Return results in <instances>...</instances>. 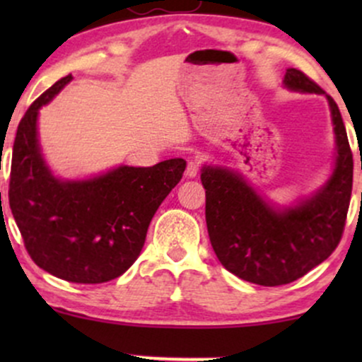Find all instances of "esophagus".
<instances>
[{"label":"esophagus","instance_id":"34e87169","mask_svg":"<svg viewBox=\"0 0 362 362\" xmlns=\"http://www.w3.org/2000/svg\"><path fill=\"white\" fill-rule=\"evenodd\" d=\"M197 173H199L197 161H189V165H187V170H185V175L194 178V177H197Z\"/></svg>","mask_w":362,"mask_h":362}]
</instances>
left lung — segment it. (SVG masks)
I'll list each match as a JSON object with an SVG mask.
<instances>
[{
	"mask_svg": "<svg viewBox=\"0 0 362 362\" xmlns=\"http://www.w3.org/2000/svg\"><path fill=\"white\" fill-rule=\"evenodd\" d=\"M282 86L327 98L335 136V155L327 180L313 194L277 204L260 194L238 170L202 165L206 224L223 267L259 286L293 282L337 248L352 192V153L334 98L300 69H286Z\"/></svg>",
	"mask_w": 362,
	"mask_h": 362,
	"instance_id": "left-lung-1",
	"label": "left lung"
}]
</instances>
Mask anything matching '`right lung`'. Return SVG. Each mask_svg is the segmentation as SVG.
<instances>
[{"label":"right lung","instance_id":"right-lung-1","mask_svg":"<svg viewBox=\"0 0 362 362\" xmlns=\"http://www.w3.org/2000/svg\"><path fill=\"white\" fill-rule=\"evenodd\" d=\"M73 80L61 78L25 112L11 158L10 207L32 260L78 284L122 276L143 250L148 226L180 182L184 158L153 167L119 165L85 178H62L45 161L39 114Z\"/></svg>","mask_w":362,"mask_h":362}]
</instances>
